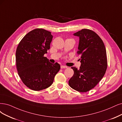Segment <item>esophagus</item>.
<instances>
[{
	"label": "esophagus",
	"mask_w": 122,
	"mask_h": 122,
	"mask_svg": "<svg viewBox=\"0 0 122 122\" xmlns=\"http://www.w3.org/2000/svg\"><path fill=\"white\" fill-rule=\"evenodd\" d=\"M61 68L63 69V68H67V67L66 66H64V65H61Z\"/></svg>",
	"instance_id": "obj_1"
}]
</instances>
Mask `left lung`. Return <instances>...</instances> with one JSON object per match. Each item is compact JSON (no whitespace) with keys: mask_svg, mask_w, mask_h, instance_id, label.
I'll return each mask as SVG.
<instances>
[{"mask_svg":"<svg viewBox=\"0 0 122 122\" xmlns=\"http://www.w3.org/2000/svg\"><path fill=\"white\" fill-rule=\"evenodd\" d=\"M73 35L79 38L77 53L81 65L79 69L71 67L74 74L68 83L71 88L85 92L95 87L106 73V49L101 38L92 30L82 29Z\"/></svg>","mask_w":122,"mask_h":122,"instance_id":"1","label":"left lung"}]
</instances>
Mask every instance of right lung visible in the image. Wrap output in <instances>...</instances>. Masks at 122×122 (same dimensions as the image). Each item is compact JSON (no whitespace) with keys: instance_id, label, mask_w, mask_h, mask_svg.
<instances>
[{"instance_id":"obj_1","label":"right lung","mask_w":122,"mask_h":122,"mask_svg":"<svg viewBox=\"0 0 122 122\" xmlns=\"http://www.w3.org/2000/svg\"><path fill=\"white\" fill-rule=\"evenodd\" d=\"M52 38L50 31L36 29L27 34L17 47L18 74L23 83L33 91H41L50 86L60 69L59 64H52L44 56L50 48Z\"/></svg>"}]
</instances>
